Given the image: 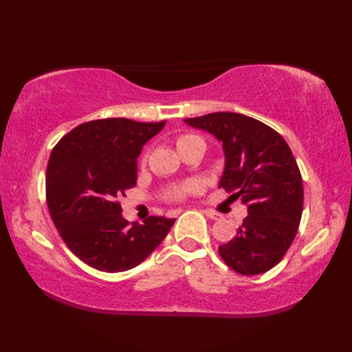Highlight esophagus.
Wrapping results in <instances>:
<instances>
[{
	"mask_svg": "<svg viewBox=\"0 0 352 352\" xmlns=\"http://www.w3.org/2000/svg\"><path fill=\"white\" fill-rule=\"evenodd\" d=\"M204 212H205L206 217H210V219H212V220H220V219H222V214H219V212H216V211L205 210Z\"/></svg>",
	"mask_w": 352,
	"mask_h": 352,
	"instance_id": "obj_1",
	"label": "esophagus"
}]
</instances>
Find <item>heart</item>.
Instances as JSON below:
<instances>
[{
    "instance_id": "obj_1",
    "label": "heart",
    "mask_w": 352,
    "mask_h": 352,
    "mask_svg": "<svg viewBox=\"0 0 352 352\" xmlns=\"http://www.w3.org/2000/svg\"><path fill=\"white\" fill-rule=\"evenodd\" d=\"M195 141H204V140H201L200 136L192 135V133H183V135H180L177 138L178 151H182V148H184V147L189 146V144H192V142H195ZM199 189H200V183L199 182H195V180L188 182V183L182 184L180 188H177L174 192H172V197H174V199H182V197H184V195H188V194L197 192Z\"/></svg>"
}]
</instances>
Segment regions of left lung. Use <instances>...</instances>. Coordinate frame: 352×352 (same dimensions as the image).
<instances>
[{
  "label": "left lung",
  "mask_w": 352,
  "mask_h": 352,
  "mask_svg": "<svg viewBox=\"0 0 352 352\" xmlns=\"http://www.w3.org/2000/svg\"><path fill=\"white\" fill-rule=\"evenodd\" d=\"M222 142L225 169L219 188L247 205L248 216L228 243L225 264L241 275L275 267L294 242L302 214V178L287 142L272 127L241 113L217 111L184 119Z\"/></svg>",
  "instance_id": "obj_1"
}]
</instances>
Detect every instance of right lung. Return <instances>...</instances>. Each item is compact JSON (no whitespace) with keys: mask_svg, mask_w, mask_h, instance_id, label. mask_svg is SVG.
I'll return each instance as SVG.
<instances>
[{"mask_svg":"<svg viewBox=\"0 0 352 352\" xmlns=\"http://www.w3.org/2000/svg\"><path fill=\"white\" fill-rule=\"evenodd\" d=\"M164 124L98 119L77 126L52 148L46 169L51 219L67 247L93 269L115 273L140 265L175 222L152 216L130 225L119 205L136 184L142 146Z\"/></svg>","mask_w":352,"mask_h":352,"instance_id":"right-lung-1","label":"right lung"}]
</instances>
